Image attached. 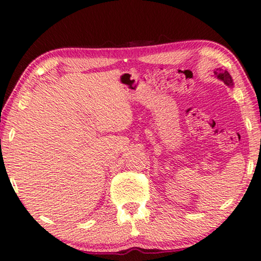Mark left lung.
<instances>
[{"mask_svg":"<svg viewBox=\"0 0 261 261\" xmlns=\"http://www.w3.org/2000/svg\"><path fill=\"white\" fill-rule=\"evenodd\" d=\"M214 75L219 80L223 81V82L227 85H229V87H232V85H233L231 76H230V74L227 70H223V69H220V68H217V69L214 71Z\"/></svg>","mask_w":261,"mask_h":261,"instance_id":"8db88e82","label":"left lung"}]
</instances>
